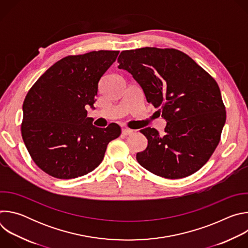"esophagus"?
Here are the masks:
<instances>
[{
	"mask_svg": "<svg viewBox=\"0 0 248 248\" xmlns=\"http://www.w3.org/2000/svg\"><path fill=\"white\" fill-rule=\"evenodd\" d=\"M132 133H133V130L128 129V128H123V130H122V134H123V135H125V136L130 135V134H132Z\"/></svg>",
	"mask_w": 248,
	"mask_h": 248,
	"instance_id": "1",
	"label": "esophagus"
}]
</instances>
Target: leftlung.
Instances as JSON below:
<instances>
[{"instance_id": "8db88e82", "label": "left lung", "mask_w": 248, "mask_h": 248, "mask_svg": "<svg viewBox=\"0 0 248 248\" xmlns=\"http://www.w3.org/2000/svg\"><path fill=\"white\" fill-rule=\"evenodd\" d=\"M118 62L167 121L164 135L151 127L140 130L148 145L136 154L137 162L170 180L186 178L201 169L218 146L226 123L216 80L189 56L172 48L123 51Z\"/></svg>"}]
</instances>
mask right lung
Wrapping results in <instances>:
<instances>
[{
	"mask_svg": "<svg viewBox=\"0 0 248 248\" xmlns=\"http://www.w3.org/2000/svg\"><path fill=\"white\" fill-rule=\"evenodd\" d=\"M119 51L70 55L49 67L23 102L21 135L43 171L61 180L75 179L97 168L110 141L121 135L119 124L100 128L87 118L94 108L98 83Z\"/></svg>",
	"mask_w": 248,
	"mask_h": 248,
	"instance_id": "obj_1",
	"label": "right lung"
}]
</instances>
